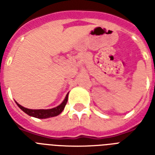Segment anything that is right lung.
<instances>
[{"mask_svg": "<svg viewBox=\"0 0 155 155\" xmlns=\"http://www.w3.org/2000/svg\"><path fill=\"white\" fill-rule=\"evenodd\" d=\"M68 93L66 96L65 99L62 103L58 106L55 107V108H51V109H29V108H24L23 106L20 105L18 102H16V104H18V106L21 109V110L28 114L30 117H34L39 118V119H45V118L52 117H55L58 116V114H60L63 110L65 108L67 102H68Z\"/></svg>", "mask_w": 155, "mask_h": 155, "instance_id": "obj_1", "label": "right lung"}]
</instances>
